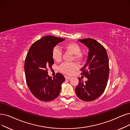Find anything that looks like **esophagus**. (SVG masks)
<instances>
[{"instance_id":"obj_1","label":"esophagus","mask_w":130,"mask_h":130,"mask_svg":"<svg viewBox=\"0 0 130 130\" xmlns=\"http://www.w3.org/2000/svg\"><path fill=\"white\" fill-rule=\"evenodd\" d=\"M65 78H66V79H70L71 78V77H69V76H65Z\"/></svg>"}]
</instances>
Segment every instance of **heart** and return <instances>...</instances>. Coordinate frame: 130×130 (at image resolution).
<instances>
[{"mask_svg":"<svg viewBox=\"0 0 130 130\" xmlns=\"http://www.w3.org/2000/svg\"><path fill=\"white\" fill-rule=\"evenodd\" d=\"M63 48L72 54H74V59L75 60L79 61L83 58L80 52V47L77 44L75 43H69L63 46ZM62 52L59 48L55 47L52 51V58L54 60L59 61L61 59ZM77 68V66L76 63H64L62 64L59 69L61 72L67 75H70L74 70Z\"/></svg>","mask_w":130,"mask_h":130,"instance_id":"b5f03b06","label":"heart"}]
</instances>
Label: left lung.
<instances>
[{"label": "left lung", "mask_w": 130, "mask_h": 130, "mask_svg": "<svg viewBox=\"0 0 130 130\" xmlns=\"http://www.w3.org/2000/svg\"><path fill=\"white\" fill-rule=\"evenodd\" d=\"M78 41L89 51L86 63L80 69L82 75L87 80L84 82L79 77L75 92L82 100L92 101L99 97L106 89L109 73V59L106 50L96 40L87 38Z\"/></svg>", "instance_id": "8db88e82"}]
</instances>
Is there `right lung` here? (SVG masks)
Instances as JSON below:
<instances>
[{
	"label": "right lung",
	"mask_w": 130,
	"mask_h": 130,
	"mask_svg": "<svg viewBox=\"0 0 130 130\" xmlns=\"http://www.w3.org/2000/svg\"><path fill=\"white\" fill-rule=\"evenodd\" d=\"M64 39L46 36L38 40L31 46L24 62L25 78L32 94L43 101H50L58 97L63 75L58 73L53 77L48 75L47 68L54 63L52 51Z\"/></svg>",
	"instance_id": "right-lung-1"
}]
</instances>
